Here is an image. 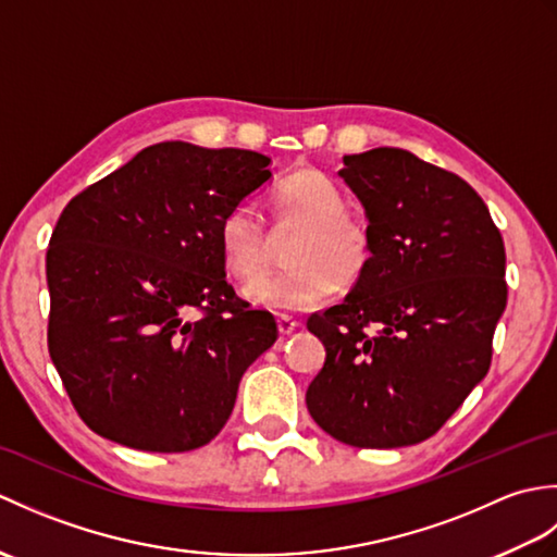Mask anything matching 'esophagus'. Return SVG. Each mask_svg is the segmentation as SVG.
<instances>
[{
  "instance_id": "1",
  "label": "esophagus",
  "mask_w": 557,
  "mask_h": 557,
  "mask_svg": "<svg viewBox=\"0 0 557 557\" xmlns=\"http://www.w3.org/2000/svg\"><path fill=\"white\" fill-rule=\"evenodd\" d=\"M297 327H299V323L294 321L292 315H277V330H280V335L287 337V335H292Z\"/></svg>"
}]
</instances>
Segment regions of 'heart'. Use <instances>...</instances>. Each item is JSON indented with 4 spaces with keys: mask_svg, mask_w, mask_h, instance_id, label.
I'll list each match as a JSON object with an SVG mask.
<instances>
[{
    "mask_svg": "<svg viewBox=\"0 0 557 557\" xmlns=\"http://www.w3.org/2000/svg\"><path fill=\"white\" fill-rule=\"evenodd\" d=\"M272 210L277 224L299 227L287 251L292 268L248 282V304L275 313L311 311L333 297L337 282L354 285L369 268V224L345 210V196L323 172L299 170L285 176L272 194ZM218 244L234 277L258 275L265 263V224L256 208L239 203L224 212Z\"/></svg>",
    "mask_w": 557,
    "mask_h": 557,
    "instance_id": "heart-1",
    "label": "heart"
}]
</instances>
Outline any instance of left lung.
<instances>
[{"label": "left lung", "mask_w": 557, "mask_h": 557, "mask_svg": "<svg viewBox=\"0 0 557 557\" xmlns=\"http://www.w3.org/2000/svg\"><path fill=\"white\" fill-rule=\"evenodd\" d=\"M369 218L371 263L347 299L309 318L325 363L306 407L354 447L417 445L491 369L507 304L505 244L461 176L401 148L345 156Z\"/></svg>", "instance_id": "1"}]
</instances>
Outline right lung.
<instances>
[{"mask_svg": "<svg viewBox=\"0 0 557 557\" xmlns=\"http://www.w3.org/2000/svg\"><path fill=\"white\" fill-rule=\"evenodd\" d=\"M268 168L253 150L164 140L69 200L47 248V349L90 431L188 453L227 423L277 323L234 294L218 227Z\"/></svg>", "mask_w": 557, "mask_h": 557, "instance_id": "1", "label": "right lung"}]
</instances>
